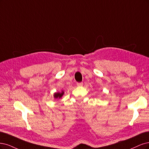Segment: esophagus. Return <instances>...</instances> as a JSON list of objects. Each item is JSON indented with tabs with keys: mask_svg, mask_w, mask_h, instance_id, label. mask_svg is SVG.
<instances>
[{
	"mask_svg": "<svg viewBox=\"0 0 149 149\" xmlns=\"http://www.w3.org/2000/svg\"><path fill=\"white\" fill-rule=\"evenodd\" d=\"M77 85L78 87H81V86H82V85H83V83H82V82L77 83Z\"/></svg>",
	"mask_w": 149,
	"mask_h": 149,
	"instance_id": "obj_1",
	"label": "esophagus"
}]
</instances>
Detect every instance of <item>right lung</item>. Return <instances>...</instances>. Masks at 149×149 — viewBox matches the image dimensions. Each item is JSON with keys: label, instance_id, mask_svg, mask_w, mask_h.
<instances>
[{"label": "right lung", "instance_id": "obj_1", "mask_svg": "<svg viewBox=\"0 0 149 149\" xmlns=\"http://www.w3.org/2000/svg\"><path fill=\"white\" fill-rule=\"evenodd\" d=\"M64 92H63V91H62V92H61V93L60 92L55 93L54 94V97L55 98H61L62 97V95H64Z\"/></svg>", "mask_w": 149, "mask_h": 149}]
</instances>
